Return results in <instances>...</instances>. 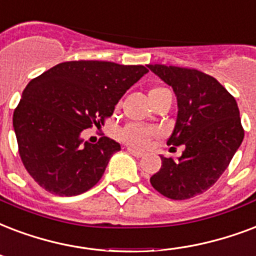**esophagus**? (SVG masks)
Masks as SVG:
<instances>
[{
  "instance_id": "34e87169",
  "label": "esophagus",
  "mask_w": 256,
  "mask_h": 256,
  "mask_svg": "<svg viewBox=\"0 0 256 256\" xmlns=\"http://www.w3.org/2000/svg\"><path fill=\"white\" fill-rule=\"evenodd\" d=\"M128 153H130V154H132L134 157H138V158H140V157H142V156H144V153H142V152H140V150L130 149V148H128Z\"/></svg>"
}]
</instances>
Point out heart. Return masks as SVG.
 <instances>
[{
    "label": "heart",
    "mask_w": 256,
    "mask_h": 256,
    "mask_svg": "<svg viewBox=\"0 0 256 256\" xmlns=\"http://www.w3.org/2000/svg\"><path fill=\"white\" fill-rule=\"evenodd\" d=\"M164 90L165 88H153L149 92V96L154 95V94L161 92ZM153 134V128H144V126H140V124H128L126 128L120 130V140L126 142L128 145L136 146V148H145L148 145V142H149L150 136Z\"/></svg>",
    "instance_id": "heart-1"
}]
</instances>
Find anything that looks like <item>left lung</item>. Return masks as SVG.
Wrapping results in <instances>:
<instances>
[{
  "mask_svg": "<svg viewBox=\"0 0 256 256\" xmlns=\"http://www.w3.org/2000/svg\"><path fill=\"white\" fill-rule=\"evenodd\" d=\"M177 98V118L168 145H184L177 160L161 156L150 184L165 198L186 200L219 180L242 145L244 132L235 98L212 76L190 68L149 64Z\"/></svg>",
  "mask_w": 256,
  "mask_h": 256,
  "instance_id": "8db88e82",
  "label": "left lung"
}]
</instances>
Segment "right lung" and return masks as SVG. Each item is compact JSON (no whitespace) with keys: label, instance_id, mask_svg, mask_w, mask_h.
<instances>
[{"label":"right lung","instance_id":"right-lung-1","mask_svg":"<svg viewBox=\"0 0 256 256\" xmlns=\"http://www.w3.org/2000/svg\"><path fill=\"white\" fill-rule=\"evenodd\" d=\"M144 66L79 60L54 66L25 87L13 114L20 157L37 184L58 196L84 193L102 178L120 145L108 136L82 138L100 126L134 83Z\"/></svg>","mask_w":256,"mask_h":256}]
</instances>
